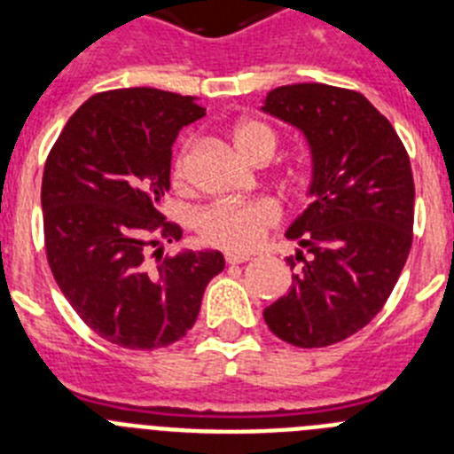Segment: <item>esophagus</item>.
<instances>
[{
	"mask_svg": "<svg viewBox=\"0 0 454 454\" xmlns=\"http://www.w3.org/2000/svg\"><path fill=\"white\" fill-rule=\"evenodd\" d=\"M224 262L230 263V266H236V263L250 262V256H247V254H236V252H224Z\"/></svg>",
	"mask_w": 454,
	"mask_h": 454,
	"instance_id": "1",
	"label": "esophagus"
}]
</instances>
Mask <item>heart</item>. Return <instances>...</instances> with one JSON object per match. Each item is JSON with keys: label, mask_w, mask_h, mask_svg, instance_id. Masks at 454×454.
I'll list each match as a JSON object with an SVG mask.
<instances>
[{"label": "heart", "mask_w": 454, "mask_h": 454, "mask_svg": "<svg viewBox=\"0 0 454 454\" xmlns=\"http://www.w3.org/2000/svg\"><path fill=\"white\" fill-rule=\"evenodd\" d=\"M234 145L247 161H259L262 156H272L277 136L270 127L256 120H243L231 131ZM175 182L186 184V150L177 156L172 168ZM282 218V208L275 200H250V202H220L204 208L198 215V231L207 243L223 247L227 252L256 250L266 239L268 231Z\"/></svg>", "instance_id": "obj_1"}]
</instances>
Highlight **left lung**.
<instances>
[{"mask_svg": "<svg viewBox=\"0 0 454 454\" xmlns=\"http://www.w3.org/2000/svg\"><path fill=\"white\" fill-rule=\"evenodd\" d=\"M263 114L291 124L311 154V200L286 230L307 247L286 295L263 309L270 332L325 348L366 327L411 250L414 177L398 134L362 92L293 83L268 92ZM291 268L295 262L286 259Z\"/></svg>", "mask_w": 454, "mask_h": 454, "instance_id": "obj_1", "label": "left lung"}]
</instances>
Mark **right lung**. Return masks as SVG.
<instances>
[{"mask_svg": "<svg viewBox=\"0 0 454 454\" xmlns=\"http://www.w3.org/2000/svg\"><path fill=\"white\" fill-rule=\"evenodd\" d=\"M204 115L195 99L159 88L92 95L56 138L43 172L47 262L56 284L95 334L129 350L166 348L198 320L218 250L163 254L179 240L161 214L172 143Z\"/></svg>", "mask_w": 454, "mask_h": 454, "instance_id": "add662e5", "label": "right lung"}]
</instances>
